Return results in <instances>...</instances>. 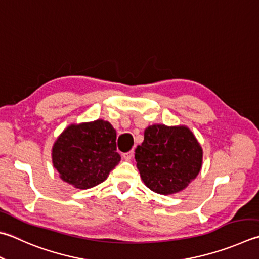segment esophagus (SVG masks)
<instances>
[{"instance_id":"obj_1","label":"esophagus","mask_w":259,"mask_h":259,"mask_svg":"<svg viewBox=\"0 0 259 259\" xmlns=\"http://www.w3.org/2000/svg\"><path fill=\"white\" fill-rule=\"evenodd\" d=\"M133 155H134V151H130V152L123 153V158H124L126 161H130L132 158H133Z\"/></svg>"}]
</instances>
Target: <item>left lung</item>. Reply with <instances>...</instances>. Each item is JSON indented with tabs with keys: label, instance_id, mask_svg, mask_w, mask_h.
Instances as JSON below:
<instances>
[{
	"label": "left lung",
	"instance_id": "left-lung-1",
	"mask_svg": "<svg viewBox=\"0 0 259 259\" xmlns=\"http://www.w3.org/2000/svg\"><path fill=\"white\" fill-rule=\"evenodd\" d=\"M135 160L146 187L161 195L182 192L201 171L202 146L186 126L151 125Z\"/></svg>",
	"mask_w": 259,
	"mask_h": 259
}]
</instances>
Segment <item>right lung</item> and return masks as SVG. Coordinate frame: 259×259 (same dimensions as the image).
<instances>
[{
  "label": "right lung",
  "instance_id": "obj_1",
  "mask_svg": "<svg viewBox=\"0 0 259 259\" xmlns=\"http://www.w3.org/2000/svg\"><path fill=\"white\" fill-rule=\"evenodd\" d=\"M52 159L63 182L79 189L95 187L120 161L116 130L102 119L71 124L54 143Z\"/></svg>",
  "mask_w": 259,
  "mask_h": 259
}]
</instances>
